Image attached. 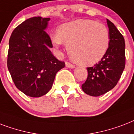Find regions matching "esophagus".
I'll use <instances>...</instances> for the list:
<instances>
[{"mask_svg": "<svg viewBox=\"0 0 134 134\" xmlns=\"http://www.w3.org/2000/svg\"><path fill=\"white\" fill-rule=\"evenodd\" d=\"M66 67H68V68H74L75 67V65L73 64H70V62H66Z\"/></svg>", "mask_w": 134, "mask_h": 134, "instance_id": "obj_1", "label": "esophagus"}]
</instances>
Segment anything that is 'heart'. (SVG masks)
Instances as JSON below:
<instances>
[{
  "label": "heart",
  "instance_id": "b5f03b06",
  "mask_svg": "<svg viewBox=\"0 0 134 134\" xmlns=\"http://www.w3.org/2000/svg\"><path fill=\"white\" fill-rule=\"evenodd\" d=\"M56 47L66 44L70 57L84 66L98 63L105 55L110 34L103 24L91 19H77L62 25L52 36Z\"/></svg>",
  "mask_w": 134,
  "mask_h": 134
}]
</instances>
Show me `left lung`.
Returning a JSON list of instances; mask_svg holds the SVG:
<instances>
[{"label": "left lung", "mask_w": 134, "mask_h": 134, "mask_svg": "<svg viewBox=\"0 0 134 134\" xmlns=\"http://www.w3.org/2000/svg\"><path fill=\"white\" fill-rule=\"evenodd\" d=\"M110 44L105 55L98 64L87 68V78L82 84L83 92L92 96H98L109 92L118 84L125 67V42L113 23L107 19Z\"/></svg>", "instance_id": "1"}]
</instances>
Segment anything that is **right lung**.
I'll list each match as a JSON object with an SVG mask.
<instances>
[{
  "label": "right lung",
  "instance_id": "obj_1",
  "mask_svg": "<svg viewBox=\"0 0 134 134\" xmlns=\"http://www.w3.org/2000/svg\"><path fill=\"white\" fill-rule=\"evenodd\" d=\"M49 19H28L14 29L9 40V72L16 88L31 97L46 94L57 72L65 66L49 50L53 45L45 31Z\"/></svg>",
  "mask_w": 134,
  "mask_h": 134
}]
</instances>
